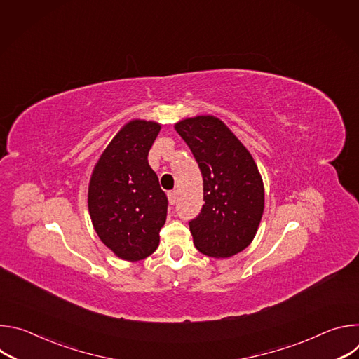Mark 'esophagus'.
Instances as JSON below:
<instances>
[{
  "mask_svg": "<svg viewBox=\"0 0 359 359\" xmlns=\"http://www.w3.org/2000/svg\"><path fill=\"white\" fill-rule=\"evenodd\" d=\"M168 197H169V203L173 206V204H176V201H177V191H176V190L169 191V193H168Z\"/></svg>",
  "mask_w": 359,
  "mask_h": 359,
  "instance_id": "34e87169",
  "label": "esophagus"
}]
</instances>
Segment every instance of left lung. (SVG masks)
I'll return each mask as SVG.
<instances>
[{
	"label": "left lung",
	"instance_id": "1",
	"mask_svg": "<svg viewBox=\"0 0 359 359\" xmlns=\"http://www.w3.org/2000/svg\"><path fill=\"white\" fill-rule=\"evenodd\" d=\"M203 175L204 204L190 222L196 248L229 259L251 244L264 213V183L251 153L217 116L175 123Z\"/></svg>",
	"mask_w": 359,
	"mask_h": 359
}]
</instances>
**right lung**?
I'll use <instances>...</instances> for the list:
<instances>
[{
	"mask_svg": "<svg viewBox=\"0 0 359 359\" xmlns=\"http://www.w3.org/2000/svg\"><path fill=\"white\" fill-rule=\"evenodd\" d=\"M162 125L130 119L93 166L88 186L92 226L116 257L139 262L156 251L166 222L168 198L147 162Z\"/></svg>",
	"mask_w": 359,
	"mask_h": 359,
	"instance_id": "obj_1",
	"label": "right lung"
}]
</instances>
